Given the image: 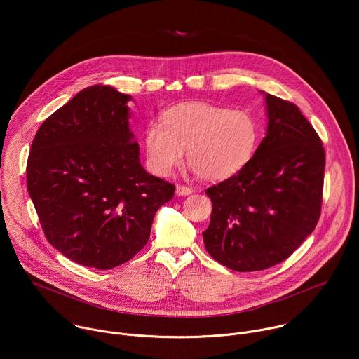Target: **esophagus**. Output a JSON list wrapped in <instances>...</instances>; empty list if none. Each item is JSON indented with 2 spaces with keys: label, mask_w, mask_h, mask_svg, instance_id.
Returning <instances> with one entry per match:
<instances>
[{
  "label": "esophagus",
  "mask_w": 359,
  "mask_h": 359,
  "mask_svg": "<svg viewBox=\"0 0 359 359\" xmlns=\"http://www.w3.org/2000/svg\"><path fill=\"white\" fill-rule=\"evenodd\" d=\"M190 193H193V189L189 187V186H182V184H179V186L176 187V194H177V196H187V194H190Z\"/></svg>",
  "instance_id": "esophagus-1"
}]
</instances>
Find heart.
Returning a JSON list of instances; mask_svg holds the SVG:
<instances>
[{
  "label": "heart",
  "mask_w": 359,
  "mask_h": 359,
  "mask_svg": "<svg viewBox=\"0 0 359 359\" xmlns=\"http://www.w3.org/2000/svg\"><path fill=\"white\" fill-rule=\"evenodd\" d=\"M163 126L151 123L144 132L149 169L169 176L187 151V163L208 182L229 179L252 159L259 143V123L244 109L208 102H187L163 114Z\"/></svg>",
  "instance_id": "b5f03b06"
}]
</instances>
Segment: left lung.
Returning <instances> with one entry per match:
<instances>
[{"label":"left lung","instance_id":"8db88e82","mask_svg":"<svg viewBox=\"0 0 359 359\" xmlns=\"http://www.w3.org/2000/svg\"><path fill=\"white\" fill-rule=\"evenodd\" d=\"M269 126L248 165L206 190L213 203L204 247L234 271L280 264L320 219L325 150L298 107L266 93Z\"/></svg>","mask_w":359,"mask_h":359}]
</instances>
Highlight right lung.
I'll return each instance as SVG.
<instances>
[{"label": "right lung", "instance_id": "1", "mask_svg": "<svg viewBox=\"0 0 359 359\" xmlns=\"http://www.w3.org/2000/svg\"><path fill=\"white\" fill-rule=\"evenodd\" d=\"M130 95L108 85L76 93L39 126L27 187L46 240L69 260L111 270L147 243L175 184L149 175L129 128Z\"/></svg>", "mask_w": 359, "mask_h": 359}]
</instances>
